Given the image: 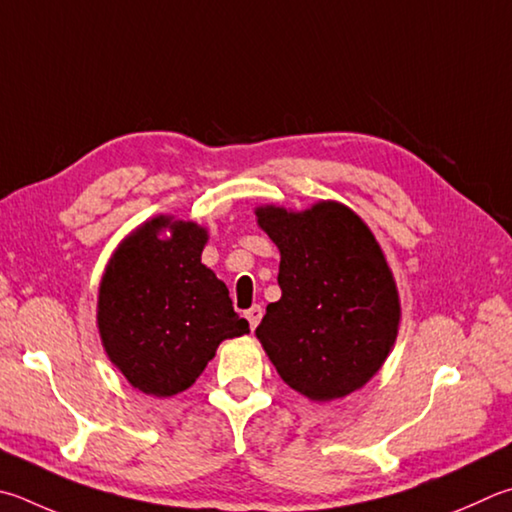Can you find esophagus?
Instances as JSON below:
<instances>
[{
	"mask_svg": "<svg viewBox=\"0 0 512 512\" xmlns=\"http://www.w3.org/2000/svg\"><path fill=\"white\" fill-rule=\"evenodd\" d=\"M262 315H264V311H262V306H250V309L246 311V320H248V324H250V329H255L259 322H262Z\"/></svg>",
	"mask_w": 512,
	"mask_h": 512,
	"instance_id": "esophagus-1",
	"label": "esophagus"
}]
</instances>
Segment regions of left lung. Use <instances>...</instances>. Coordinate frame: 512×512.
Instances as JSON below:
<instances>
[{"label":"left lung","mask_w":512,"mask_h":512,"mask_svg":"<svg viewBox=\"0 0 512 512\" xmlns=\"http://www.w3.org/2000/svg\"><path fill=\"white\" fill-rule=\"evenodd\" d=\"M257 226L280 250L282 297L255 329L284 383L315 403L345 398L385 365L401 297L383 248L340 201L306 210L257 206Z\"/></svg>","instance_id":"1"}]
</instances>
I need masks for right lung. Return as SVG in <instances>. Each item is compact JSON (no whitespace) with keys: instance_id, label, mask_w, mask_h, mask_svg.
Listing matches in <instances>:
<instances>
[{"instance_id":"obj_1","label":"right lung","mask_w":512,"mask_h":512,"mask_svg":"<svg viewBox=\"0 0 512 512\" xmlns=\"http://www.w3.org/2000/svg\"><path fill=\"white\" fill-rule=\"evenodd\" d=\"M208 228L156 215L120 241L98 288L100 342L138 392L170 398L194 385L224 340L248 333L226 284L201 264Z\"/></svg>"}]
</instances>
